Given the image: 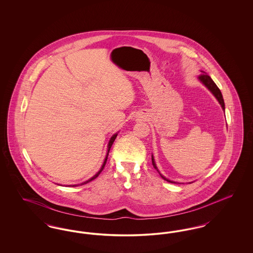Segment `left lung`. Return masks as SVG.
Here are the masks:
<instances>
[{"label":"left lung","mask_w":253,"mask_h":253,"mask_svg":"<svg viewBox=\"0 0 253 253\" xmlns=\"http://www.w3.org/2000/svg\"><path fill=\"white\" fill-rule=\"evenodd\" d=\"M201 72L203 73V74H202V75H200V76L198 77L199 82H200L202 84L205 85V86L208 88V90H210V92H211L213 96H215V98L218 100L219 104L221 105V107L223 109V111L225 112V102H224V98H223V96H222L221 91L219 90V88L217 87V85L214 84V82L211 80V78L207 73L204 72V71H201ZM152 163H153L154 168L157 169V171H158V173L160 174V176H161L164 180L168 181L169 183L181 184V183H177V182H174V181L169 180L168 178H166L164 175H162V174H161V172H160V171L158 170V169H157V164H156V161H155V158H154V156H153V155H152ZM190 183H192V182H190Z\"/></svg>","instance_id":"1"}]
</instances>
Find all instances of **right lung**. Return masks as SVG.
I'll return each instance as SVG.
<instances>
[{
    "label": "right lung",
    "mask_w": 253,
    "mask_h": 253,
    "mask_svg": "<svg viewBox=\"0 0 253 253\" xmlns=\"http://www.w3.org/2000/svg\"><path fill=\"white\" fill-rule=\"evenodd\" d=\"M118 133L119 132H116V133H114L112 136H111V138H110V140H109L108 143V149H107V154H106V157L104 158V161H103V164L101 165V167L99 169V170L96 172V174L93 176V177H91L90 179H88V180L84 181V182H83V183H81V184H77V185H68V186H72V187H76V186H80V185H84V184H86V183H88V182H90V181L94 180V179H96V177L99 175V173L102 171V169H104V166H105V164H106V161H107V158H108L109 155V151H110V149H111V147H112V145L114 143V141H115V139H116V137L118 136Z\"/></svg>",
    "instance_id": "right-lung-1"
}]
</instances>
